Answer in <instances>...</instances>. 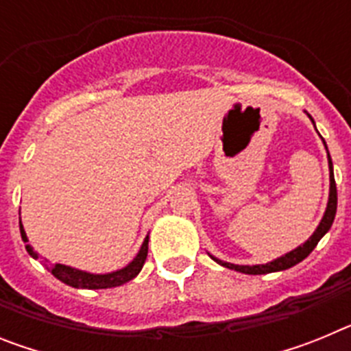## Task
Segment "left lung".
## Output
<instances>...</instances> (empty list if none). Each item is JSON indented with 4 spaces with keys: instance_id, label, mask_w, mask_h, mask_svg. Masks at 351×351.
<instances>
[{
    "instance_id": "left-lung-1",
    "label": "left lung",
    "mask_w": 351,
    "mask_h": 351,
    "mask_svg": "<svg viewBox=\"0 0 351 351\" xmlns=\"http://www.w3.org/2000/svg\"><path fill=\"white\" fill-rule=\"evenodd\" d=\"M328 169H330V195H328V204H327V210H325L324 218H322L320 225L315 230V234L302 244L297 250L290 251L281 258L274 260L271 263H265V265H234V263H226L221 262V260L214 258V262L221 263L223 267L234 269V271L244 272V274H269V272H276V271H285V269L293 267L295 263L302 262L306 256L311 253L313 250L316 247V244L320 243V239L324 237L325 234L328 232V228L332 226L334 218H336V209H337V190H336V181H334V172H332V160L328 156Z\"/></svg>"
}]
</instances>
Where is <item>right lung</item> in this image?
I'll return each mask as SVG.
<instances>
[{"label":"right lung","mask_w":351,"mask_h":351,"mask_svg":"<svg viewBox=\"0 0 351 351\" xmlns=\"http://www.w3.org/2000/svg\"><path fill=\"white\" fill-rule=\"evenodd\" d=\"M21 235H23V241L27 243L26 232L23 228V223H21ZM147 246H149V237H145L144 244H142L138 255L135 256L130 265H126L125 269L121 271L110 272V274H89V272L77 271V269L66 267V265H61V263H52L51 272L63 283L70 285L73 288H88V290H98V288H114L121 287V285L128 283L130 280H133L138 272L144 267L145 258H147ZM27 253H29L33 258H38V253L33 251V247L27 244L26 246Z\"/></svg>","instance_id":"add662e5"}]
</instances>
